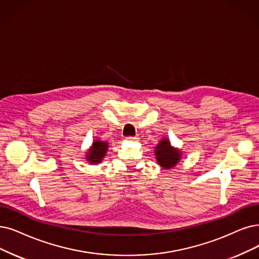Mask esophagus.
<instances>
[{"mask_svg":"<svg viewBox=\"0 0 259 259\" xmlns=\"http://www.w3.org/2000/svg\"><path fill=\"white\" fill-rule=\"evenodd\" d=\"M137 139H138L137 136H128V137H126V140H130V141H132V140H137Z\"/></svg>","mask_w":259,"mask_h":259,"instance_id":"1","label":"esophagus"}]
</instances>
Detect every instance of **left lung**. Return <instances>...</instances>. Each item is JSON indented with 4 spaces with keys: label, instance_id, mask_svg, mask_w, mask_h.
Segmentation results:
<instances>
[{
    "label": "left lung",
    "instance_id": "8db88e82",
    "mask_svg": "<svg viewBox=\"0 0 259 259\" xmlns=\"http://www.w3.org/2000/svg\"><path fill=\"white\" fill-rule=\"evenodd\" d=\"M155 149H156L155 150V156H156L158 163L164 169L173 168L181 158V152L177 149H173L167 139L161 140Z\"/></svg>",
    "mask_w": 259,
    "mask_h": 259
}]
</instances>
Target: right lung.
I'll return each mask as SVG.
<instances>
[{"mask_svg":"<svg viewBox=\"0 0 259 259\" xmlns=\"http://www.w3.org/2000/svg\"><path fill=\"white\" fill-rule=\"evenodd\" d=\"M107 148H108L107 142H103V141L94 142L92 143L91 149L89 150V154L87 155V159L92 164L101 162L103 157L105 156Z\"/></svg>","mask_w":259,"mask_h":259,"instance_id":"add662e5","label":"right lung"}]
</instances>
